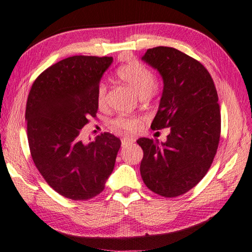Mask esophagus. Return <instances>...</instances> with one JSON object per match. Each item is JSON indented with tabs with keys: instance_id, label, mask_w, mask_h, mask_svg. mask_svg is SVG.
Masks as SVG:
<instances>
[{
	"instance_id": "obj_1",
	"label": "esophagus",
	"mask_w": 252,
	"mask_h": 252,
	"mask_svg": "<svg viewBox=\"0 0 252 252\" xmlns=\"http://www.w3.org/2000/svg\"><path fill=\"white\" fill-rule=\"evenodd\" d=\"M135 142V138H133V137H123L122 138V144H123V146H127V145H130V144H133Z\"/></svg>"
}]
</instances>
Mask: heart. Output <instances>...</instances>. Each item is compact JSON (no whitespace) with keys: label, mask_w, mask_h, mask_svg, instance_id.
I'll return each mask as SVG.
<instances>
[{"label":"heart","mask_w":252,"mask_h":252,"mask_svg":"<svg viewBox=\"0 0 252 252\" xmlns=\"http://www.w3.org/2000/svg\"><path fill=\"white\" fill-rule=\"evenodd\" d=\"M116 73L119 79L130 86L139 96L145 97L154 90L155 76L153 71L138 61H131L129 63L122 65L117 69ZM106 96L107 86L100 84L97 90V104L100 108L106 105ZM141 123L142 119L138 116L123 114L111 121V127L117 131L134 133L139 128Z\"/></svg>","instance_id":"1"}]
</instances>
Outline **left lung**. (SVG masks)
Returning a JSON list of instances; mask_svg holds the SVG:
<instances>
[{
  "label": "left lung",
  "mask_w": 252,
  "mask_h": 252,
  "mask_svg": "<svg viewBox=\"0 0 252 252\" xmlns=\"http://www.w3.org/2000/svg\"><path fill=\"white\" fill-rule=\"evenodd\" d=\"M142 60L163 78V94L152 129L170 127L165 143L138 138L141 175L158 195H182L203 179L216 156L221 133L220 106L203 64L170 47L148 49Z\"/></svg>",
  "instance_id": "1"
}]
</instances>
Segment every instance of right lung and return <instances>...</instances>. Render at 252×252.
Masks as SVG:
<instances>
[{
	"label": "right lung",
	"instance_id": "obj_1",
	"mask_svg": "<svg viewBox=\"0 0 252 252\" xmlns=\"http://www.w3.org/2000/svg\"><path fill=\"white\" fill-rule=\"evenodd\" d=\"M111 57L73 56L45 69L28 96V142L36 168L67 199H93L114 170L121 139L104 133L88 144L80 129L96 117L97 90Z\"/></svg>",
	"mask_w": 252,
	"mask_h": 252
}]
</instances>
